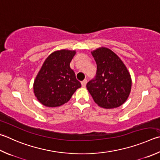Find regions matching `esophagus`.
I'll return each instance as SVG.
<instances>
[{
    "label": "esophagus",
    "instance_id": "1",
    "mask_svg": "<svg viewBox=\"0 0 160 160\" xmlns=\"http://www.w3.org/2000/svg\"><path fill=\"white\" fill-rule=\"evenodd\" d=\"M81 83H82V88H85V86H86V85H87V83H88V80H87L86 79H85V80H84L83 81H82V82H81Z\"/></svg>",
    "mask_w": 160,
    "mask_h": 160
}]
</instances>
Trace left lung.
I'll return each mask as SVG.
<instances>
[{"label":"left lung","mask_w":160,"mask_h":160,"mask_svg":"<svg viewBox=\"0 0 160 160\" xmlns=\"http://www.w3.org/2000/svg\"><path fill=\"white\" fill-rule=\"evenodd\" d=\"M97 63V75L87 84L89 94L98 106L120 107L128 98L132 78L122 61L111 50L101 47L92 52Z\"/></svg>","instance_id":"1"}]
</instances>
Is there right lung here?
<instances>
[{"label": "right lung", "mask_w": 160, "mask_h": 160, "mask_svg": "<svg viewBox=\"0 0 160 160\" xmlns=\"http://www.w3.org/2000/svg\"><path fill=\"white\" fill-rule=\"evenodd\" d=\"M75 50H60L45 60L33 82V92L43 106L54 108L67 103L81 87L70 63Z\"/></svg>", "instance_id": "1"}]
</instances>
